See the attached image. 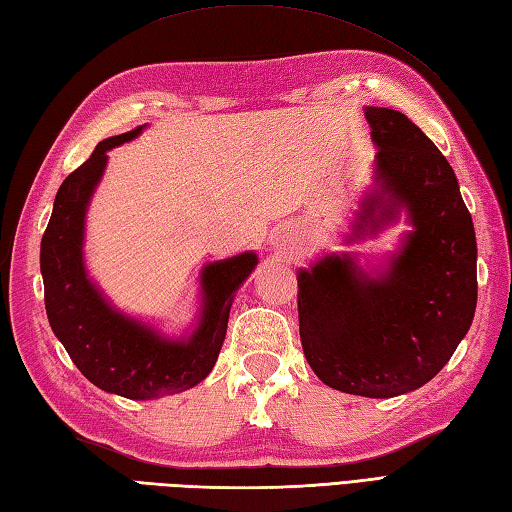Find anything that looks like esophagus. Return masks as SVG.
Listing matches in <instances>:
<instances>
[{
	"instance_id": "obj_1",
	"label": "esophagus",
	"mask_w": 512,
	"mask_h": 512,
	"mask_svg": "<svg viewBox=\"0 0 512 512\" xmlns=\"http://www.w3.org/2000/svg\"><path fill=\"white\" fill-rule=\"evenodd\" d=\"M283 242H285V237H283V235H281V237H275V244H277V246H281Z\"/></svg>"
}]
</instances>
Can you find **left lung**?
Wrapping results in <instances>:
<instances>
[{
	"label": "left lung",
	"mask_w": 512,
	"mask_h": 512,
	"mask_svg": "<svg viewBox=\"0 0 512 512\" xmlns=\"http://www.w3.org/2000/svg\"><path fill=\"white\" fill-rule=\"evenodd\" d=\"M373 185L349 244L377 237L401 211L412 231L377 266L327 253L296 272L307 364L329 388L388 399L441 371L467 336L478 303V244L451 165L406 115L366 106Z\"/></svg>",
	"instance_id": "left-lung-1"
}]
</instances>
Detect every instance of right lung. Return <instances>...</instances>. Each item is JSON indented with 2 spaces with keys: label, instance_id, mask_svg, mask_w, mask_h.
<instances>
[{
  "label": "right lung",
  "instance_id": "right-lung-1",
  "mask_svg": "<svg viewBox=\"0 0 512 512\" xmlns=\"http://www.w3.org/2000/svg\"><path fill=\"white\" fill-rule=\"evenodd\" d=\"M144 128L100 141L65 178L41 240L45 312L54 336L93 386L137 401L176 395L211 373L227 336L233 296L257 266L255 251L202 266L200 310L194 329L183 336H168L117 310L89 277L87 211L109 163L106 152L139 137Z\"/></svg>",
  "mask_w": 512,
  "mask_h": 512
}]
</instances>
